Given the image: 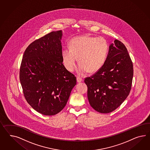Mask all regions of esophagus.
Segmentation results:
<instances>
[{"instance_id":"obj_1","label":"esophagus","mask_w":150,"mask_h":150,"mask_svg":"<svg viewBox=\"0 0 150 150\" xmlns=\"http://www.w3.org/2000/svg\"><path fill=\"white\" fill-rule=\"evenodd\" d=\"M83 81V79L80 76H77V82H81Z\"/></svg>"}]
</instances>
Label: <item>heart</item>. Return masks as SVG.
<instances>
[{
    "label": "heart",
    "instance_id": "b5f03b06",
    "mask_svg": "<svg viewBox=\"0 0 150 150\" xmlns=\"http://www.w3.org/2000/svg\"><path fill=\"white\" fill-rule=\"evenodd\" d=\"M69 49L62 52L63 63L69 71L76 67L77 58L80 64L79 71L81 74L94 73L104 64L108 52L109 45L105 39L88 35L75 37L69 43Z\"/></svg>",
    "mask_w": 150,
    "mask_h": 150
}]
</instances>
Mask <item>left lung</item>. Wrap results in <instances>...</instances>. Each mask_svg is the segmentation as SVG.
I'll return each instance as SVG.
<instances>
[{"label":"left lung","instance_id":"left-lung-1","mask_svg":"<svg viewBox=\"0 0 150 150\" xmlns=\"http://www.w3.org/2000/svg\"><path fill=\"white\" fill-rule=\"evenodd\" d=\"M133 76V65L127 49L121 41L115 40L110 45L101 69L85 79L91 106L102 113L116 109L129 95Z\"/></svg>","mask_w":150,"mask_h":150}]
</instances>
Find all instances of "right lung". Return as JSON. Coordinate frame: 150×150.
<instances>
[{"instance_id": "add662e5", "label": "right lung", "mask_w": 150, "mask_h": 150, "mask_svg": "<svg viewBox=\"0 0 150 150\" xmlns=\"http://www.w3.org/2000/svg\"><path fill=\"white\" fill-rule=\"evenodd\" d=\"M62 30L33 41L24 51L20 80L24 97L37 112L52 116L63 109L76 78L63 64Z\"/></svg>"}]
</instances>
